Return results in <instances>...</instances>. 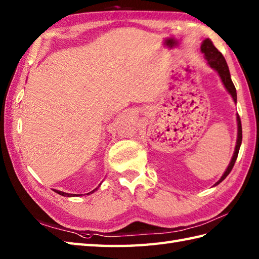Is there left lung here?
Listing matches in <instances>:
<instances>
[{"mask_svg": "<svg viewBox=\"0 0 259 259\" xmlns=\"http://www.w3.org/2000/svg\"><path fill=\"white\" fill-rule=\"evenodd\" d=\"M200 51H202V53L204 54V57L207 61V64L212 68V70L216 71L218 75L221 77V81L224 85V88L226 89V91L228 92L231 96L233 97V100L235 103H237V93H236V89H235V85L232 81L231 78V73H229V68L228 65L226 63V60L224 59L223 54L221 53L220 51H218L215 47L212 42L210 41L209 38H205L202 45H200ZM237 119V141H236V146H235V151L233 154V157L231 159V163L228 164L226 170L224 171V174L222 175V177L220 178V181H218L215 186L218 185V184L222 183L225 178L227 177V175L231 173V170L234 167V164L236 162V158L238 156V152H239V148H240V144H242V123H240V118L238 116H236Z\"/></svg>", "mask_w": 259, "mask_h": 259, "instance_id": "obj_1", "label": "left lung"}]
</instances>
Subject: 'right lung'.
<instances>
[{"mask_svg":"<svg viewBox=\"0 0 259 259\" xmlns=\"http://www.w3.org/2000/svg\"><path fill=\"white\" fill-rule=\"evenodd\" d=\"M102 184V183H101ZM101 184L99 185V187L101 186ZM99 187H96L95 189H93V191L92 192H90V193H88L86 195H90V194H93L95 191H97V188ZM53 191L55 192V193H57V194H60V195H62V196H65V197H74V196H79V194H68V193H64V192H61V191H57V189H53Z\"/></svg>","mask_w":259,"mask_h":259,"instance_id":"right-lung-1","label":"right lung"}]
</instances>
